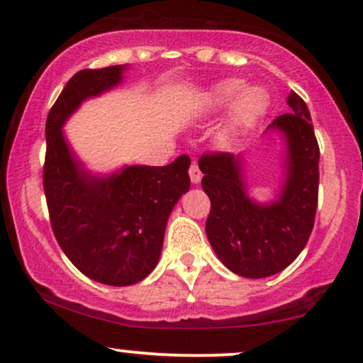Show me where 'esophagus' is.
<instances>
[{"label": "esophagus", "mask_w": 363, "mask_h": 363, "mask_svg": "<svg viewBox=\"0 0 363 363\" xmlns=\"http://www.w3.org/2000/svg\"><path fill=\"white\" fill-rule=\"evenodd\" d=\"M189 177H191V182H193V184H199V182H201V177H203V174H201V170H199L198 164H196V162L191 164Z\"/></svg>", "instance_id": "esophagus-1"}]
</instances>
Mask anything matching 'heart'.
Segmentation results:
<instances>
[{
  "mask_svg": "<svg viewBox=\"0 0 363 363\" xmlns=\"http://www.w3.org/2000/svg\"><path fill=\"white\" fill-rule=\"evenodd\" d=\"M230 107L228 115L216 132L218 142L223 147L233 145L240 137L255 126L269 108V94L262 86H245L242 79H223L209 87L203 96L199 111L213 115Z\"/></svg>",
  "mask_w": 363,
  "mask_h": 363,
  "instance_id": "1",
  "label": "heart"
}]
</instances>
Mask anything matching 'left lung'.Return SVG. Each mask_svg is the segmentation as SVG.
<instances>
[{
	"label": "left lung",
	"instance_id": "obj_1",
	"mask_svg": "<svg viewBox=\"0 0 363 363\" xmlns=\"http://www.w3.org/2000/svg\"><path fill=\"white\" fill-rule=\"evenodd\" d=\"M291 113L276 118L265 135L282 138V182L270 201L250 196L242 154L199 159L201 186L211 199L206 235L218 259L237 276L262 279L291 265L313 231L320 184V147L306 103L294 91Z\"/></svg>",
	"mask_w": 363,
	"mask_h": 363
}]
</instances>
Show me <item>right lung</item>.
Returning <instances> with one entry per match:
<instances>
[{
    "label": "right lung",
    "mask_w": 363,
    "mask_h": 363,
    "mask_svg": "<svg viewBox=\"0 0 363 363\" xmlns=\"http://www.w3.org/2000/svg\"><path fill=\"white\" fill-rule=\"evenodd\" d=\"M128 65L84 69L65 84L45 123L43 189L54 235L86 277L132 286L159 264L167 220L191 187L187 155L164 167L123 165L93 172L65 138L64 125L81 104L115 89Z\"/></svg>",
    "instance_id": "right-lung-1"
}]
</instances>
